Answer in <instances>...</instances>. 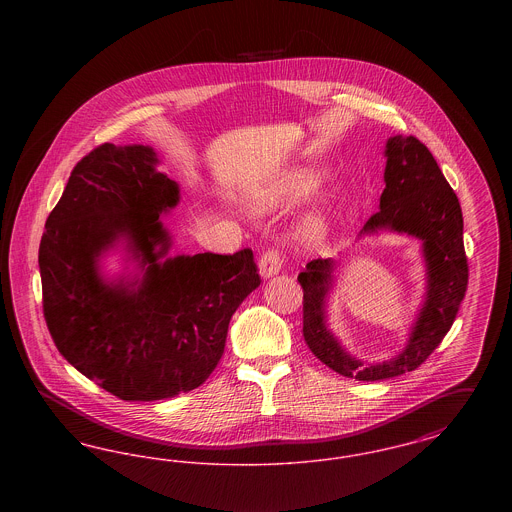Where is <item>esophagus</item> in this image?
<instances>
[{
    "instance_id": "1",
    "label": "esophagus",
    "mask_w": 512,
    "mask_h": 512,
    "mask_svg": "<svg viewBox=\"0 0 512 512\" xmlns=\"http://www.w3.org/2000/svg\"><path fill=\"white\" fill-rule=\"evenodd\" d=\"M282 268V257H280V251L278 249H268L261 259H259V272L263 278H272L280 272Z\"/></svg>"
}]
</instances>
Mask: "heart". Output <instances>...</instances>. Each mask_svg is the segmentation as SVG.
<instances>
[{
    "instance_id": "b5f03b06",
    "label": "heart",
    "mask_w": 512,
    "mask_h": 512,
    "mask_svg": "<svg viewBox=\"0 0 512 512\" xmlns=\"http://www.w3.org/2000/svg\"><path fill=\"white\" fill-rule=\"evenodd\" d=\"M324 178L326 174L313 167H297V169L282 172L255 199V207L259 211H272L278 207H288L297 201H303L318 192ZM326 230H328L326 219L320 213H311L299 224L297 238L301 244H318L326 236Z\"/></svg>"
}]
</instances>
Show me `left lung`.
I'll return each mask as SVG.
<instances>
[{
	"label": "left lung",
	"instance_id": "obj_1",
	"mask_svg": "<svg viewBox=\"0 0 512 512\" xmlns=\"http://www.w3.org/2000/svg\"><path fill=\"white\" fill-rule=\"evenodd\" d=\"M386 188L380 211L366 220L359 238L395 232L422 244L426 292L403 351L366 365L353 357L328 328V299L336 286V261L315 259L297 276L303 288V338L318 361L341 376L376 382L422 365L438 347L459 313L468 284L463 211L430 149L414 136L386 142Z\"/></svg>",
	"mask_w": 512,
	"mask_h": 512
}]
</instances>
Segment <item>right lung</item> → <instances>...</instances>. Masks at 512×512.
I'll return each instance as SVG.
<instances>
[{"mask_svg":"<svg viewBox=\"0 0 512 512\" xmlns=\"http://www.w3.org/2000/svg\"><path fill=\"white\" fill-rule=\"evenodd\" d=\"M157 167L153 147H96L71 172L38 253L59 353L124 401L201 386L219 365L230 318L261 284L251 249L169 255L161 215L180 188ZM119 246L127 267L107 277L100 261Z\"/></svg>","mask_w":512,"mask_h":512,"instance_id":"1","label":"right lung"}]
</instances>
